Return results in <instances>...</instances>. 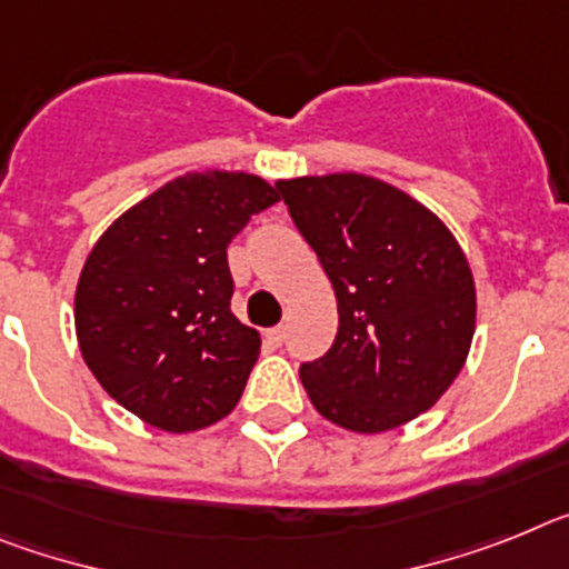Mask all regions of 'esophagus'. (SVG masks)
Listing matches in <instances>:
<instances>
[{
    "label": "esophagus",
    "mask_w": 569,
    "mask_h": 569,
    "mask_svg": "<svg viewBox=\"0 0 569 569\" xmlns=\"http://www.w3.org/2000/svg\"><path fill=\"white\" fill-rule=\"evenodd\" d=\"M266 340H269L271 346H280L286 340V326H274V329H269L266 332Z\"/></svg>",
    "instance_id": "obj_1"
}]
</instances>
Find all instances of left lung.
Here are the masks:
<instances>
[{
	"mask_svg": "<svg viewBox=\"0 0 569 569\" xmlns=\"http://www.w3.org/2000/svg\"><path fill=\"white\" fill-rule=\"evenodd\" d=\"M338 298V338L300 367L335 427L378 435L432 409L467 363L476 278L441 217L378 177L335 171L278 180Z\"/></svg>",
	"mask_w": 569,
	"mask_h": 569,
	"instance_id": "1",
	"label": "left lung"
}]
</instances>
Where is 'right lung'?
Segmentation results:
<instances>
[{"label": "right lung", "mask_w": 569, "mask_h": 569, "mask_svg": "<svg viewBox=\"0 0 569 569\" xmlns=\"http://www.w3.org/2000/svg\"><path fill=\"white\" fill-rule=\"evenodd\" d=\"M280 200L246 171H189L122 211L79 271L73 326L86 367L148 427L223 421L260 355L231 312V237Z\"/></svg>", "instance_id": "obj_1"}]
</instances>
